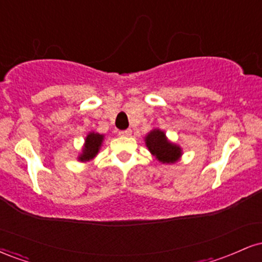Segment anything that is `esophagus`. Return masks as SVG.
<instances>
[{
	"label": "esophagus",
	"mask_w": 262,
	"mask_h": 262,
	"mask_svg": "<svg viewBox=\"0 0 262 262\" xmlns=\"http://www.w3.org/2000/svg\"><path fill=\"white\" fill-rule=\"evenodd\" d=\"M119 134L123 135V137H130V135H132V129H125V130L119 132Z\"/></svg>",
	"instance_id": "1"
}]
</instances>
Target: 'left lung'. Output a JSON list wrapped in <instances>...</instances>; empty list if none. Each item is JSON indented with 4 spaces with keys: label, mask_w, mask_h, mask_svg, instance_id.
Returning a JSON list of instances; mask_svg holds the SVG:
<instances>
[{
    "label": "left lung",
    "mask_w": 262,
    "mask_h": 262,
    "mask_svg": "<svg viewBox=\"0 0 262 262\" xmlns=\"http://www.w3.org/2000/svg\"><path fill=\"white\" fill-rule=\"evenodd\" d=\"M145 144L149 151L162 164H173L179 161L182 149L167 140L166 135L160 129H152L145 137Z\"/></svg>",
    "instance_id": "1"
}]
</instances>
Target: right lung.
Wrapping results in <instances>:
<instances>
[{"mask_svg":"<svg viewBox=\"0 0 262 262\" xmlns=\"http://www.w3.org/2000/svg\"><path fill=\"white\" fill-rule=\"evenodd\" d=\"M103 138H104V135L95 133V132H91V133L87 134V137L85 139V144H83L82 152H81L80 156L77 159L82 162L92 160V159L98 154V151H100V148L102 145V141H103Z\"/></svg>","mask_w":262,"mask_h":262,"instance_id":"right-lung-1","label":"right lung"}]
</instances>
